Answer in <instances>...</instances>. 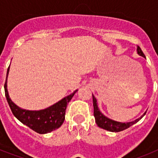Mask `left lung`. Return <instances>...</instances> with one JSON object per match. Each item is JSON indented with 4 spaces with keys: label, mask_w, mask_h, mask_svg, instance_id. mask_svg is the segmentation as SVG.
<instances>
[{
    "label": "left lung",
    "mask_w": 158,
    "mask_h": 158,
    "mask_svg": "<svg viewBox=\"0 0 158 158\" xmlns=\"http://www.w3.org/2000/svg\"><path fill=\"white\" fill-rule=\"evenodd\" d=\"M137 51H138V54L139 55L142 57H145L144 53L142 52V49L138 46L137 47ZM93 108H94V117L95 120H96V124L98 125L99 127L103 128L104 130H107L108 131H111V132H119V131H124V130L127 129L128 127H130L131 126L134 125L135 123H136L137 122H139L141 118H142V116L146 114L145 113L144 115H142V117H140L139 118L136 119V120L133 121V122L130 123H119L116 122V121L111 120L110 118H107L106 116H104L103 114L100 111L98 108V106H97V103H96V99L95 98L94 96L93 95Z\"/></svg>",
    "instance_id": "obj_1"
}]
</instances>
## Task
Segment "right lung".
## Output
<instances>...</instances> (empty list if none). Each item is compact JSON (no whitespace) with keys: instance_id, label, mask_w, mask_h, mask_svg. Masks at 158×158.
Wrapping results in <instances>:
<instances>
[{"instance_id":"1","label":"right lung","mask_w":158,"mask_h":158,"mask_svg":"<svg viewBox=\"0 0 158 158\" xmlns=\"http://www.w3.org/2000/svg\"><path fill=\"white\" fill-rule=\"evenodd\" d=\"M8 71L9 67L7 70V77ZM7 77L5 83V96L11 111L16 118H18L22 123L39 134L49 133L62 126L65 120L67 104H69V102L77 90L46 109L40 111H28L19 107L9 98L7 90Z\"/></svg>"}]
</instances>
